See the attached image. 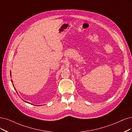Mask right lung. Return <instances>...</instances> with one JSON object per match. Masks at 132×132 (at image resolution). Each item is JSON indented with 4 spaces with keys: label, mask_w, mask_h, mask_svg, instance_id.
I'll list each match as a JSON object with an SVG mask.
<instances>
[{
    "label": "right lung",
    "mask_w": 132,
    "mask_h": 132,
    "mask_svg": "<svg viewBox=\"0 0 132 132\" xmlns=\"http://www.w3.org/2000/svg\"><path fill=\"white\" fill-rule=\"evenodd\" d=\"M10 75H11V73H10ZM12 81V80H11Z\"/></svg>",
    "instance_id": "obj_1"
}]
</instances>
